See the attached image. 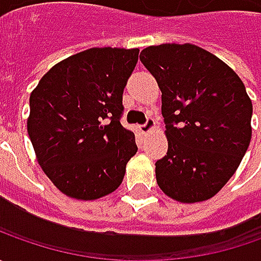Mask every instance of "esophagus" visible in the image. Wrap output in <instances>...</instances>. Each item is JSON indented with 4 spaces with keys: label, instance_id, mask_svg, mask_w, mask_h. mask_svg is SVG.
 Here are the masks:
<instances>
[{
    "label": "esophagus",
    "instance_id": "obj_1",
    "mask_svg": "<svg viewBox=\"0 0 261 261\" xmlns=\"http://www.w3.org/2000/svg\"><path fill=\"white\" fill-rule=\"evenodd\" d=\"M154 126H155L154 119H152V117H148L145 120V123H142V125L139 126V130H141L142 134H148L151 129H154Z\"/></svg>",
    "mask_w": 261,
    "mask_h": 261
}]
</instances>
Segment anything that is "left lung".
I'll return each mask as SVG.
<instances>
[{"label":"left lung","instance_id":"left-lung-1","mask_svg":"<svg viewBox=\"0 0 261 261\" xmlns=\"http://www.w3.org/2000/svg\"><path fill=\"white\" fill-rule=\"evenodd\" d=\"M161 90L167 155L156 183L171 199L195 203L234 175L251 141L253 105L240 76L199 46L164 43L139 55Z\"/></svg>","mask_w":261,"mask_h":261}]
</instances>
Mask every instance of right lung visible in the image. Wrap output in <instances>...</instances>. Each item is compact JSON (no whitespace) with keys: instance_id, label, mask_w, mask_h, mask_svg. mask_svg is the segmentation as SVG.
Returning a JSON list of instances; mask_svg holds the SVG:
<instances>
[{"instance_id":"1","label":"right lung","mask_w":261,"mask_h":261,"mask_svg":"<svg viewBox=\"0 0 261 261\" xmlns=\"http://www.w3.org/2000/svg\"><path fill=\"white\" fill-rule=\"evenodd\" d=\"M139 49L93 47L52 66L30 94L37 161L66 196L94 200L120 186L138 146L120 123Z\"/></svg>"}]
</instances>
